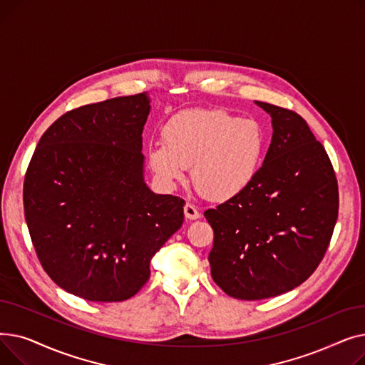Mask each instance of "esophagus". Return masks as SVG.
I'll return each instance as SVG.
<instances>
[{"label": "esophagus", "instance_id": "34e87169", "mask_svg": "<svg viewBox=\"0 0 365 365\" xmlns=\"http://www.w3.org/2000/svg\"><path fill=\"white\" fill-rule=\"evenodd\" d=\"M183 213H185V217H186L187 220H197V219L201 217V213L198 212L197 207L192 205V204H186V205L183 207Z\"/></svg>", "mask_w": 365, "mask_h": 365}]
</instances>
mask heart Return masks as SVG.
Here are the masks:
<instances>
[{
    "label": "heart",
    "mask_w": 365,
    "mask_h": 365,
    "mask_svg": "<svg viewBox=\"0 0 365 365\" xmlns=\"http://www.w3.org/2000/svg\"><path fill=\"white\" fill-rule=\"evenodd\" d=\"M263 152L264 131L256 120L220 109H187L164 124L163 142L149 143L146 158L164 186L182 182L190 167L200 192L225 202L253 183Z\"/></svg>",
    "instance_id": "heart-1"
}]
</instances>
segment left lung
<instances>
[{
  "label": "left lung",
  "mask_w": 365,
  "mask_h": 365,
  "mask_svg": "<svg viewBox=\"0 0 365 365\" xmlns=\"http://www.w3.org/2000/svg\"><path fill=\"white\" fill-rule=\"evenodd\" d=\"M255 103L272 118L263 165L241 195L204 213L215 231L212 277L242 300L275 297L308 279L339 212L333 165L309 125L293 110Z\"/></svg>",
  "instance_id": "obj_1"
}]
</instances>
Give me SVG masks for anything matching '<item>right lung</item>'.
Here are the masks:
<instances>
[{
  "label": "right lung",
  "instance_id": "add662e5",
  "mask_svg": "<svg viewBox=\"0 0 365 365\" xmlns=\"http://www.w3.org/2000/svg\"><path fill=\"white\" fill-rule=\"evenodd\" d=\"M148 93L66 112L43 134L24 185L38 259L65 292L121 302L149 279L152 257L183 223L185 201L145 182Z\"/></svg>",
  "mask_w": 365,
  "mask_h": 365
}]
</instances>
